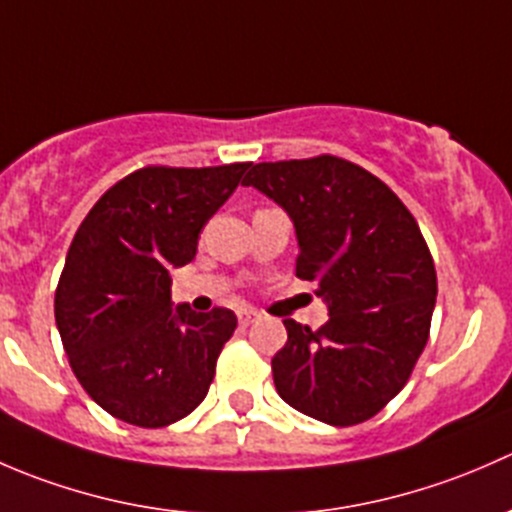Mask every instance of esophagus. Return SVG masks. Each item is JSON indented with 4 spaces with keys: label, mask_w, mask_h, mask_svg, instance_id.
<instances>
[{
    "label": "esophagus",
    "mask_w": 512,
    "mask_h": 512,
    "mask_svg": "<svg viewBox=\"0 0 512 512\" xmlns=\"http://www.w3.org/2000/svg\"><path fill=\"white\" fill-rule=\"evenodd\" d=\"M257 317H260V314H257L255 309H240V312H237V322H240V327H250Z\"/></svg>",
    "instance_id": "esophagus-1"
}]
</instances>
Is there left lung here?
Returning a JSON list of instances; mask_svg holds the SVG:
<instances>
[{
	"mask_svg": "<svg viewBox=\"0 0 512 512\" xmlns=\"http://www.w3.org/2000/svg\"><path fill=\"white\" fill-rule=\"evenodd\" d=\"M242 183L287 210L297 277L317 282L329 309L319 329L285 319L287 344L272 359L277 394L332 426L376 416L409 381L436 307V267L414 215L376 175L337 156L257 163Z\"/></svg>",
	"mask_w": 512,
	"mask_h": 512,
	"instance_id": "8db88e82",
	"label": "left lung"
}]
</instances>
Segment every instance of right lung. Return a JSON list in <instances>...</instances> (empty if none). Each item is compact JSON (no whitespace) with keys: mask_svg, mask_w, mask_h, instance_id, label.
Listing matches in <instances>:
<instances>
[{"mask_svg":"<svg viewBox=\"0 0 512 512\" xmlns=\"http://www.w3.org/2000/svg\"><path fill=\"white\" fill-rule=\"evenodd\" d=\"M250 165H148L108 188L76 230L56 327L79 384L118 421L170 426L208 394L237 317L173 307L170 270L193 260L200 230Z\"/></svg>","mask_w":512,"mask_h":512,"instance_id":"right-lung-1","label":"right lung"}]
</instances>
